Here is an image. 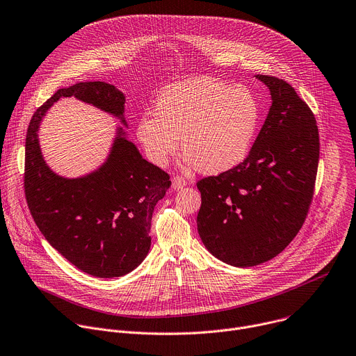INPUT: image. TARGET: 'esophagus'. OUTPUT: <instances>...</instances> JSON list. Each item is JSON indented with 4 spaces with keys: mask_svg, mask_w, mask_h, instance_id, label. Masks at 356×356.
<instances>
[{
    "mask_svg": "<svg viewBox=\"0 0 356 356\" xmlns=\"http://www.w3.org/2000/svg\"><path fill=\"white\" fill-rule=\"evenodd\" d=\"M185 185H186V179H185L184 177L177 175V177L172 178V188H174V189H181V188H184Z\"/></svg>",
    "mask_w": 356,
    "mask_h": 356,
    "instance_id": "34e87169",
    "label": "esophagus"
}]
</instances>
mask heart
I'll list each match as a JSON object with an SVG mask.
<instances>
[{
  "instance_id": "heart-1",
  "label": "heart",
  "mask_w": 356,
  "mask_h": 356,
  "mask_svg": "<svg viewBox=\"0 0 356 356\" xmlns=\"http://www.w3.org/2000/svg\"><path fill=\"white\" fill-rule=\"evenodd\" d=\"M259 122L261 106L248 88L197 77L168 86L159 95L154 113L140 116L136 134L160 167L175 154L181 137L188 165L220 174L247 159Z\"/></svg>"
}]
</instances>
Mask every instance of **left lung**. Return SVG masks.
<instances>
[{"label":"left lung","instance_id":"left-lung-1","mask_svg":"<svg viewBox=\"0 0 356 356\" xmlns=\"http://www.w3.org/2000/svg\"><path fill=\"white\" fill-rule=\"evenodd\" d=\"M272 105L247 159L197 181V233L226 264L254 266L285 250L302 229L317 177L320 138L314 113L295 88L257 76Z\"/></svg>","mask_w":356,"mask_h":356}]
</instances>
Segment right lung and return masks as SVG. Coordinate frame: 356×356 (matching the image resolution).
Listing matches in <instances>:
<instances>
[{"instance_id":"1","label":"right lung","mask_w":356,"mask_h":356,"mask_svg":"<svg viewBox=\"0 0 356 356\" xmlns=\"http://www.w3.org/2000/svg\"><path fill=\"white\" fill-rule=\"evenodd\" d=\"M70 97L115 116L123 115L124 95L102 81L79 83L54 92L36 109L28 126L26 203L44 238L68 262L92 276H122L149 254L152 216L171 186L170 175L141 157L136 146L122 137V130L98 171L77 179L56 175L42 159L38 129L46 111L60 98Z\"/></svg>"}]
</instances>
